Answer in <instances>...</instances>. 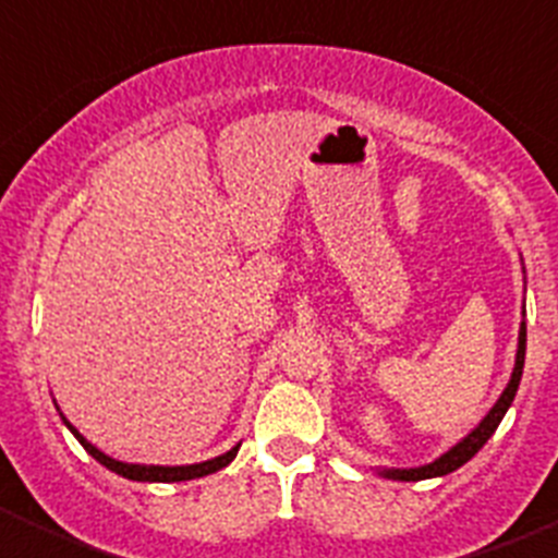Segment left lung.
<instances>
[{"mask_svg": "<svg viewBox=\"0 0 558 558\" xmlns=\"http://www.w3.org/2000/svg\"><path fill=\"white\" fill-rule=\"evenodd\" d=\"M522 366H525V322H522L520 327V347H517V363H514V372H511L509 386H506V391L500 393V399H497L495 408L486 413V418H483L481 425H477L470 436L463 438V441H458L450 452H445L441 458L427 463V466H418V470H383V475L393 477V481H425V477L447 475V472H456L458 466H463V463L470 461V458L475 456L486 441H489L492 433H495L497 425H500V418L506 416L509 405L514 402V393L517 388H520Z\"/></svg>", "mask_w": 558, "mask_h": 558, "instance_id": "left-lung-1", "label": "left lung"}]
</instances>
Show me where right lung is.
I'll list each match as a JSON object with an SVG mask.
<instances>
[{
  "mask_svg": "<svg viewBox=\"0 0 558 558\" xmlns=\"http://www.w3.org/2000/svg\"><path fill=\"white\" fill-rule=\"evenodd\" d=\"M66 427L72 433H75V438L81 441L83 447H86V452L92 458H97V461L102 463V466H108L111 472H117V475L128 477V481H156V483H175V481H192V477H204V475H211V472L223 470V466H229L231 461H234L236 450L240 447H234V450H229L226 456H218L211 458V461H204V463H190V466H145V463H122V461H113V458H108L106 452L97 450L95 445H88L86 438L81 436V433L75 430V427L69 425Z\"/></svg>",
  "mask_w": 558,
  "mask_h": 558,
  "instance_id": "right-lung-1",
  "label": "right lung"
}]
</instances>
